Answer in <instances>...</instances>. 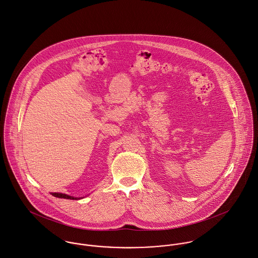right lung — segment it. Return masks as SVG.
<instances>
[{
  "label": "right lung",
  "instance_id": "right-lung-1",
  "mask_svg": "<svg viewBox=\"0 0 258 258\" xmlns=\"http://www.w3.org/2000/svg\"><path fill=\"white\" fill-rule=\"evenodd\" d=\"M52 196L58 198V199H66V200H79L78 198H74V197H70L68 195L64 194H58V192H52Z\"/></svg>",
  "mask_w": 258,
  "mask_h": 258
}]
</instances>
